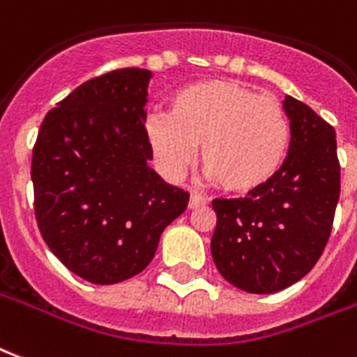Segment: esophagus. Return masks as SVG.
Listing matches in <instances>:
<instances>
[{"instance_id":"obj_1","label":"esophagus","mask_w":357,"mask_h":357,"mask_svg":"<svg viewBox=\"0 0 357 357\" xmlns=\"http://www.w3.org/2000/svg\"><path fill=\"white\" fill-rule=\"evenodd\" d=\"M206 204V200L199 195H191V199H189V210H197V208H202Z\"/></svg>"}]
</instances>
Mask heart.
<instances>
[{
  "instance_id": "1",
  "label": "heart",
  "mask_w": 357,
  "mask_h": 357,
  "mask_svg": "<svg viewBox=\"0 0 357 357\" xmlns=\"http://www.w3.org/2000/svg\"><path fill=\"white\" fill-rule=\"evenodd\" d=\"M145 139L170 178L199 162L219 189L250 195L271 183L284 168L291 126L284 107L271 96L227 79H204L170 96V113L145 121Z\"/></svg>"
}]
</instances>
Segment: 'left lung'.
<instances>
[{"instance_id":"obj_1","label":"left lung","mask_w":357,"mask_h":357,"mask_svg":"<svg viewBox=\"0 0 357 357\" xmlns=\"http://www.w3.org/2000/svg\"><path fill=\"white\" fill-rule=\"evenodd\" d=\"M291 126L287 160L276 178L244 199H215L212 257L242 291L276 293L312 271L326 248L340 195L333 126L306 104L282 102Z\"/></svg>"}]
</instances>
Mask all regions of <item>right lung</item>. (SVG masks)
I'll list each match as a JSON object with an SVG mask.
<instances>
[{
	"label": "right lung",
	"mask_w": 357,
	"mask_h": 357,
	"mask_svg": "<svg viewBox=\"0 0 357 357\" xmlns=\"http://www.w3.org/2000/svg\"><path fill=\"white\" fill-rule=\"evenodd\" d=\"M153 73L115 70L86 81L47 113L31 157L36 218L71 273L109 286L151 263L189 192L149 166L145 104Z\"/></svg>",
	"instance_id": "1"
}]
</instances>
